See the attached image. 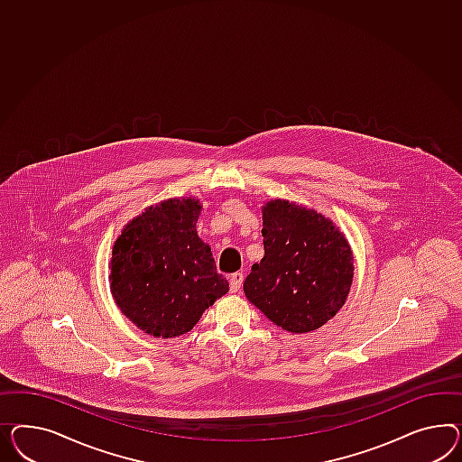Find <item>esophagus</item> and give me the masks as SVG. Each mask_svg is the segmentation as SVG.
I'll use <instances>...</instances> for the list:
<instances>
[{
  "instance_id": "esophagus-1",
  "label": "esophagus",
  "mask_w": 462,
  "mask_h": 462,
  "mask_svg": "<svg viewBox=\"0 0 462 462\" xmlns=\"http://www.w3.org/2000/svg\"><path fill=\"white\" fill-rule=\"evenodd\" d=\"M242 282H244V274L242 273H236V274L230 275V291L232 292H238Z\"/></svg>"
}]
</instances>
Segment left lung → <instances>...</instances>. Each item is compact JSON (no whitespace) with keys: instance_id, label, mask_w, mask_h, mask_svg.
<instances>
[{"instance_id":"1","label":"left lung","mask_w":462,"mask_h":462,"mask_svg":"<svg viewBox=\"0 0 462 462\" xmlns=\"http://www.w3.org/2000/svg\"><path fill=\"white\" fill-rule=\"evenodd\" d=\"M263 257L244 282L245 298L289 333L326 325L348 300L353 250L323 213L289 199L263 207Z\"/></svg>"}]
</instances>
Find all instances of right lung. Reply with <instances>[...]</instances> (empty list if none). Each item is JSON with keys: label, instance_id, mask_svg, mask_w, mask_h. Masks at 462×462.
I'll return each instance as SVG.
<instances>
[{"label": "right lung", "instance_id": "1", "mask_svg": "<svg viewBox=\"0 0 462 462\" xmlns=\"http://www.w3.org/2000/svg\"><path fill=\"white\" fill-rule=\"evenodd\" d=\"M201 207L197 197L162 199L129 220L114 242V300L151 337L185 335L228 292L210 245L197 232Z\"/></svg>", "mask_w": 462, "mask_h": 462}]
</instances>
